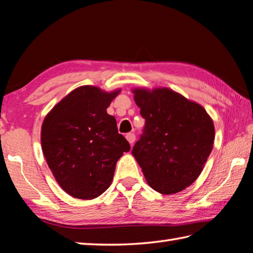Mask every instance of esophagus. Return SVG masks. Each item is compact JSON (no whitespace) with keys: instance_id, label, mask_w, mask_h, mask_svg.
<instances>
[{"instance_id":"34e87169","label":"esophagus","mask_w":253,"mask_h":253,"mask_svg":"<svg viewBox=\"0 0 253 253\" xmlns=\"http://www.w3.org/2000/svg\"><path fill=\"white\" fill-rule=\"evenodd\" d=\"M126 139L128 141V143L130 144V145H133V144L135 143L136 136H135V134H133V133H128V134H126Z\"/></svg>"}]
</instances>
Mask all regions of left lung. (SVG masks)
<instances>
[{"label": "left lung", "instance_id": "8db88e82", "mask_svg": "<svg viewBox=\"0 0 253 253\" xmlns=\"http://www.w3.org/2000/svg\"><path fill=\"white\" fill-rule=\"evenodd\" d=\"M133 92L145 126L131 154L147 183L164 195L186 189L213 150V120L202 106L170 89Z\"/></svg>", "mask_w": 253, "mask_h": 253}]
</instances>
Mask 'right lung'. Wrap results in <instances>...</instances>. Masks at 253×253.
<instances>
[{"mask_svg":"<svg viewBox=\"0 0 253 253\" xmlns=\"http://www.w3.org/2000/svg\"><path fill=\"white\" fill-rule=\"evenodd\" d=\"M119 90L110 93L95 86H80L46 116L42 147L56 181L80 199L99 197L109 188L116 163L129 143L118 133L107 108Z\"/></svg>","mask_w":253,"mask_h":253,"instance_id":"add662e5","label":"right lung"}]
</instances>
